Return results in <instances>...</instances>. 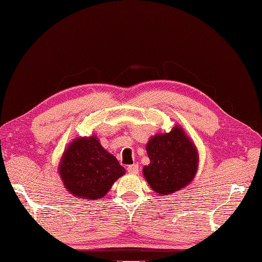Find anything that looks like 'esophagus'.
Returning a JSON list of instances; mask_svg holds the SVG:
<instances>
[{
    "label": "esophagus",
    "instance_id": "34e87169",
    "mask_svg": "<svg viewBox=\"0 0 262 262\" xmlns=\"http://www.w3.org/2000/svg\"><path fill=\"white\" fill-rule=\"evenodd\" d=\"M126 170L131 174H138V173H139V165H138V164L129 165V166L126 167Z\"/></svg>",
    "mask_w": 262,
    "mask_h": 262
}]
</instances>
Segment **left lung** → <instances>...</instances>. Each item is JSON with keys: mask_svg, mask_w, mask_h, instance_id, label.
<instances>
[{"mask_svg": "<svg viewBox=\"0 0 262 262\" xmlns=\"http://www.w3.org/2000/svg\"><path fill=\"white\" fill-rule=\"evenodd\" d=\"M146 149L150 164L144 167V176L160 195L173 194L195 177L197 151L181 127L174 126L170 133L152 137Z\"/></svg>", "mask_w": 262, "mask_h": 262, "instance_id": "1", "label": "left lung"}]
</instances>
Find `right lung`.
<instances>
[{
	"mask_svg": "<svg viewBox=\"0 0 262 262\" xmlns=\"http://www.w3.org/2000/svg\"><path fill=\"white\" fill-rule=\"evenodd\" d=\"M59 173L72 195L98 200L107 194L125 170L96 137H89L75 139L67 147Z\"/></svg>",
	"mask_w": 262,
	"mask_h": 262,
	"instance_id": "right-lung-1",
	"label": "right lung"
}]
</instances>
